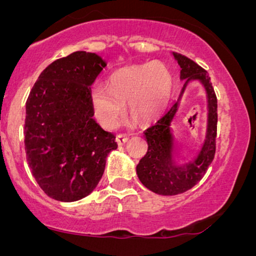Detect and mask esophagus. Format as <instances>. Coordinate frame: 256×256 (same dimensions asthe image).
I'll return each instance as SVG.
<instances>
[{
	"label": "esophagus",
	"mask_w": 256,
	"mask_h": 256,
	"mask_svg": "<svg viewBox=\"0 0 256 256\" xmlns=\"http://www.w3.org/2000/svg\"><path fill=\"white\" fill-rule=\"evenodd\" d=\"M116 143H118V146H124L125 143L128 140V138L124 136V134H118L116 138Z\"/></svg>",
	"instance_id": "esophagus-1"
}]
</instances>
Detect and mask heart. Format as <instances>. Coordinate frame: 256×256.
I'll return each mask as SVG.
<instances>
[{
	"label": "heart",
	"mask_w": 256,
	"mask_h": 256,
	"mask_svg": "<svg viewBox=\"0 0 256 256\" xmlns=\"http://www.w3.org/2000/svg\"><path fill=\"white\" fill-rule=\"evenodd\" d=\"M172 77L162 62L125 67L112 74L108 88L95 83L90 98L96 118L106 128H114L124 116L125 104L130 114L143 124L160 118L168 104Z\"/></svg>",
	"instance_id": "b5f03b06"
}]
</instances>
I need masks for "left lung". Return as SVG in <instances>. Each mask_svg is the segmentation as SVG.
I'll return each instance as SVG.
<instances>
[{
  "label": "left lung",
  "instance_id": "1",
  "mask_svg": "<svg viewBox=\"0 0 256 256\" xmlns=\"http://www.w3.org/2000/svg\"><path fill=\"white\" fill-rule=\"evenodd\" d=\"M173 58L180 66V80H185L184 86L182 88L178 101L167 110V113L156 124L146 128L144 136L148 143V152L140 158V164L136 167L140 183L152 192L164 196L185 192L201 180L207 168L212 164L216 154V122H218L216 96L207 71L184 55L173 52ZM192 80H198L206 91L208 126L205 140L198 154L192 160L179 166L175 160L178 156V152L170 124L178 109L184 89Z\"/></svg>",
  "mask_w": 256,
  "mask_h": 256
}]
</instances>
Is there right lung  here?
<instances>
[{
  "instance_id": "obj_1",
  "label": "right lung",
  "mask_w": 256,
  "mask_h": 256,
  "mask_svg": "<svg viewBox=\"0 0 256 256\" xmlns=\"http://www.w3.org/2000/svg\"><path fill=\"white\" fill-rule=\"evenodd\" d=\"M107 64L76 52L40 73L26 101L25 152L32 176L49 198H84L98 186L116 136L95 122L91 85Z\"/></svg>"
}]
</instances>
